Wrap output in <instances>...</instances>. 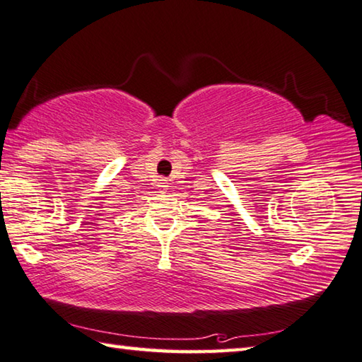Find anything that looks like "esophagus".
Here are the masks:
<instances>
[{
  "label": "esophagus",
  "mask_w": 362,
  "mask_h": 362,
  "mask_svg": "<svg viewBox=\"0 0 362 362\" xmlns=\"http://www.w3.org/2000/svg\"><path fill=\"white\" fill-rule=\"evenodd\" d=\"M167 185H168V182H165V181L162 180V182H160V185H158V187H160V189H163V191H165V189H167V187H168Z\"/></svg>",
  "instance_id": "esophagus-1"
}]
</instances>
